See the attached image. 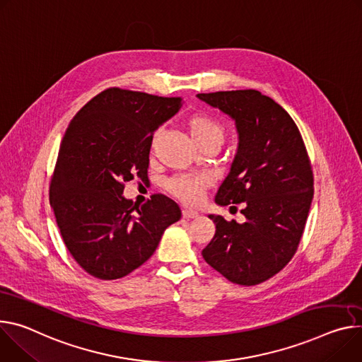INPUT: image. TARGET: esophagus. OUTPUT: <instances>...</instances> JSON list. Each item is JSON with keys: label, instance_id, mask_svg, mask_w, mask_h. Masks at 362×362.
Wrapping results in <instances>:
<instances>
[{"label": "esophagus", "instance_id": "esophagus-1", "mask_svg": "<svg viewBox=\"0 0 362 362\" xmlns=\"http://www.w3.org/2000/svg\"><path fill=\"white\" fill-rule=\"evenodd\" d=\"M182 215H183V218L185 219H194V218H198L199 216V214L196 212V211H192V209H183L182 211Z\"/></svg>", "mask_w": 362, "mask_h": 362}]
</instances>
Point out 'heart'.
Wrapping results in <instances>:
<instances>
[{
    "label": "heart",
    "mask_w": 362,
    "mask_h": 362,
    "mask_svg": "<svg viewBox=\"0 0 362 362\" xmlns=\"http://www.w3.org/2000/svg\"><path fill=\"white\" fill-rule=\"evenodd\" d=\"M186 128L194 144L205 148V147H215L216 150L223 143L225 139V127L211 117L209 114L196 112L192 114L186 119ZM158 140V131L153 134L150 150L153 151ZM212 185L211 176L205 173H182L173 176L166 189L172 193L175 198L182 201L186 205H198L202 198L205 190Z\"/></svg>",
    "instance_id": "1"
}]
</instances>
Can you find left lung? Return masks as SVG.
I'll list each match as a JSON object with an SVG mask.
<instances>
[{
    "instance_id": "1",
    "label": "left lung",
    "mask_w": 362,
    "mask_h": 362,
    "mask_svg": "<svg viewBox=\"0 0 362 362\" xmlns=\"http://www.w3.org/2000/svg\"><path fill=\"white\" fill-rule=\"evenodd\" d=\"M235 121L238 150L215 196L221 206L243 204L244 223L209 215L216 231L202 255L229 281L254 286L293 258L313 199V173L298 125L255 89L198 93Z\"/></svg>"
}]
</instances>
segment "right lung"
Returning a JSON list of instances; mask_svg holds the SVG:
<instances>
[{
	"label": "right lung",
	"instance_id": "add662e5",
	"mask_svg": "<svg viewBox=\"0 0 362 362\" xmlns=\"http://www.w3.org/2000/svg\"><path fill=\"white\" fill-rule=\"evenodd\" d=\"M182 107V98L110 88L74 117L60 143L50 205L64 245L101 280L121 279L153 255L182 216L161 193L141 208L124 198V183L147 179L154 131Z\"/></svg>",
	"mask_w": 362,
	"mask_h": 362
}]
</instances>
